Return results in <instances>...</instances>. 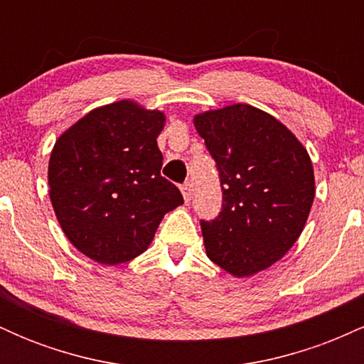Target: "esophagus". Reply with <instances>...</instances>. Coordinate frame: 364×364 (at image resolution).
<instances>
[{"mask_svg":"<svg viewBox=\"0 0 364 364\" xmlns=\"http://www.w3.org/2000/svg\"><path fill=\"white\" fill-rule=\"evenodd\" d=\"M181 193H183V198H185V202L188 203L191 200V185L190 183H185V185L181 186Z\"/></svg>","mask_w":364,"mask_h":364,"instance_id":"1","label":"esophagus"}]
</instances>
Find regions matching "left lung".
<instances>
[{
	"label": "left lung",
	"mask_w": 364,
	"mask_h": 364,
	"mask_svg": "<svg viewBox=\"0 0 364 364\" xmlns=\"http://www.w3.org/2000/svg\"><path fill=\"white\" fill-rule=\"evenodd\" d=\"M214 157L223 212L202 220L207 257L235 277L267 270L301 236L315 198L310 154L269 112L231 104L193 116Z\"/></svg>",
	"instance_id": "obj_1"
}]
</instances>
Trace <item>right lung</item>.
<instances>
[{"label":"right lung","instance_id":"obj_1","mask_svg":"<svg viewBox=\"0 0 364 364\" xmlns=\"http://www.w3.org/2000/svg\"><path fill=\"white\" fill-rule=\"evenodd\" d=\"M164 124L162 111L123 99L95 107L58 136L49 198L65 236L90 260L112 267L147 252L162 217L183 203L161 176Z\"/></svg>","mask_w":364,"mask_h":364}]
</instances>
